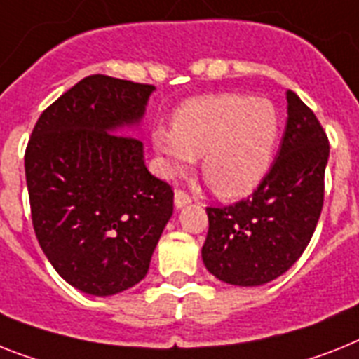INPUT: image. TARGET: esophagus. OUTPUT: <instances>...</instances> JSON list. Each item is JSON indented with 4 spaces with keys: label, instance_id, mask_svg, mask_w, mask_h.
Listing matches in <instances>:
<instances>
[{
    "label": "esophagus",
    "instance_id": "obj_1",
    "mask_svg": "<svg viewBox=\"0 0 359 359\" xmlns=\"http://www.w3.org/2000/svg\"><path fill=\"white\" fill-rule=\"evenodd\" d=\"M192 201V198L187 194L185 191H182V189H177L176 192H174V205H176V209H182V207L189 205Z\"/></svg>",
    "mask_w": 359,
    "mask_h": 359
}]
</instances>
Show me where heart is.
I'll return each mask as SVG.
<instances>
[{
    "label": "heart",
    "instance_id": "obj_1",
    "mask_svg": "<svg viewBox=\"0 0 359 359\" xmlns=\"http://www.w3.org/2000/svg\"><path fill=\"white\" fill-rule=\"evenodd\" d=\"M279 139V115L262 97L200 95L176 109L172 130L152 132L156 152L170 176L185 174L201 156V172L220 198L250 194L262 182Z\"/></svg>",
    "mask_w": 359,
    "mask_h": 359
}]
</instances>
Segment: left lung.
<instances>
[{"label": "left lung", "mask_w": 359, "mask_h": 359, "mask_svg": "<svg viewBox=\"0 0 359 359\" xmlns=\"http://www.w3.org/2000/svg\"><path fill=\"white\" fill-rule=\"evenodd\" d=\"M288 121L277 159L253 194L207 207L205 268L235 286H260L288 271L306 250L325 200L330 144L313 111L288 90Z\"/></svg>", "instance_id": "1"}]
</instances>
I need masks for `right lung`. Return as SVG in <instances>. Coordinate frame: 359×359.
<instances>
[{"label": "right lung", "instance_id": "right-lung-1", "mask_svg": "<svg viewBox=\"0 0 359 359\" xmlns=\"http://www.w3.org/2000/svg\"><path fill=\"white\" fill-rule=\"evenodd\" d=\"M152 84L86 76L34 124L25 150L32 227L62 279L90 295L132 288L150 266L174 191L144 167L128 128Z\"/></svg>", "mask_w": 359, "mask_h": 359}]
</instances>
